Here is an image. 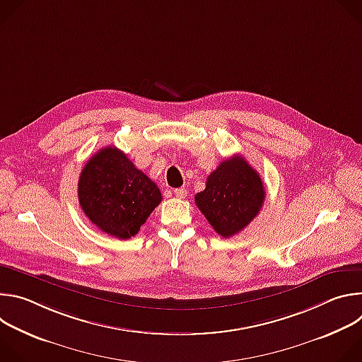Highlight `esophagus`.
<instances>
[{
  "label": "esophagus",
  "mask_w": 362,
  "mask_h": 362,
  "mask_svg": "<svg viewBox=\"0 0 362 362\" xmlns=\"http://www.w3.org/2000/svg\"><path fill=\"white\" fill-rule=\"evenodd\" d=\"M186 194H187V190H186L185 187H179V189H175V196H176V197H179V199H183V197H186Z\"/></svg>",
  "instance_id": "esophagus-1"
}]
</instances>
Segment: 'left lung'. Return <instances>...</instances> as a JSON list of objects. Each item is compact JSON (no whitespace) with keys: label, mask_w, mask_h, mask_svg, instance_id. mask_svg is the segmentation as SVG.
<instances>
[{"label":"left lung","mask_w":362,"mask_h":362,"mask_svg":"<svg viewBox=\"0 0 362 362\" xmlns=\"http://www.w3.org/2000/svg\"><path fill=\"white\" fill-rule=\"evenodd\" d=\"M265 194L259 173L245 158L235 154L208 176L206 187L194 196V203L216 233L230 238L259 214Z\"/></svg>","instance_id":"obj_1"}]
</instances>
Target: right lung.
Masks as SVG:
<instances>
[{"label": "right lung", "mask_w": 362, "mask_h": 362, "mask_svg": "<svg viewBox=\"0 0 362 362\" xmlns=\"http://www.w3.org/2000/svg\"><path fill=\"white\" fill-rule=\"evenodd\" d=\"M78 202L91 223L124 240L140 230L162 202V193L122 150L107 146L83 168Z\"/></svg>", "instance_id": "obj_1"}]
</instances>
